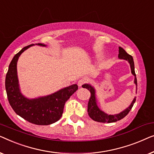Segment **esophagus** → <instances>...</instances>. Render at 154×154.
<instances>
[{
	"label": "esophagus",
	"mask_w": 154,
	"mask_h": 154,
	"mask_svg": "<svg viewBox=\"0 0 154 154\" xmlns=\"http://www.w3.org/2000/svg\"><path fill=\"white\" fill-rule=\"evenodd\" d=\"M87 81H86V79H81L79 80H78L77 82V84L79 86H82V85H84V84H85Z\"/></svg>",
	"instance_id": "1"
}]
</instances>
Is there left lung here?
I'll return each mask as SVG.
<instances>
[{
	"instance_id": "left-lung-1",
	"label": "left lung",
	"mask_w": 154,
	"mask_h": 154,
	"mask_svg": "<svg viewBox=\"0 0 154 154\" xmlns=\"http://www.w3.org/2000/svg\"><path fill=\"white\" fill-rule=\"evenodd\" d=\"M119 58H122V59H125L129 62L130 65H131L132 74L135 75L136 77V74L135 72V65H134L133 56L128 54L122 47H119ZM135 83L136 85H137V78L136 77L135 78ZM82 87L87 88L88 91H91V96L89 102H88V114L93 120L98 121V122L112 123L122 119L123 118H124L125 116L129 113V112L131 111L132 107H133L134 103H135L136 101V98H135L133 100V101L132 102L131 105H130V107L128 108V109L124 110L123 112H121L120 114H116V115H108V114H105V112L101 111V110L98 108V106H97L96 96H95L94 88H93L91 86H90L89 84H84V85L82 86Z\"/></svg>"
}]
</instances>
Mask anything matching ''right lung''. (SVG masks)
I'll use <instances>...</instances> for the list:
<instances>
[{
    "mask_svg": "<svg viewBox=\"0 0 154 154\" xmlns=\"http://www.w3.org/2000/svg\"><path fill=\"white\" fill-rule=\"evenodd\" d=\"M33 45L23 47L12 58L6 74L5 89L8 101L15 113L33 124L47 125L60 119L63 115L65 104L76 92L78 86L73 84L42 98L29 100L23 97L19 91L17 63L21 54ZM38 45L45 46L42 43Z\"/></svg>",
    "mask_w": 154,
    "mask_h": 154,
    "instance_id": "obj_1",
    "label": "right lung"
}]
</instances>
